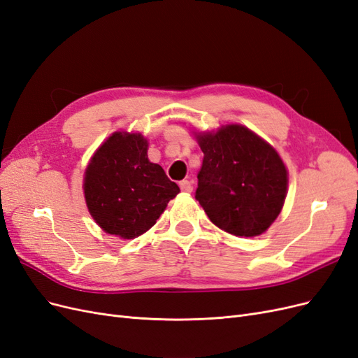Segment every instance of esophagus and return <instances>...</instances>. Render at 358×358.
<instances>
[{
    "label": "esophagus",
    "instance_id": "1",
    "mask_svg": "<svg viewBox=\"0 0 358 358\" xmlns=\"http://www.w3.org/2000/svg\"><path fill=\"white\" fill-rule=\"evenodd\" d=\"M179 187L183 192H191L192 191V183L189 180H180Z\"/></svg>",
    "mask_w": 358,
    "mask_h": 358
}]
</instances>
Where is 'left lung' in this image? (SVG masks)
<instances>
[{
  "mask_svg": "<svg viewBox=\"0 0 358 358\" xmlns=\"http://www.w3.org/2000/svg\"><path fill=\"white\" fill-rule=\"evenodd\" d=\"M197 140L204 158L196 200L209 220L234 236L264 233L287 196V169L276 150L242 125Z\"/></svg>",
  "mask_w": 358,
  "mask_h": 358,
  "instance_id": "left-lung-1",
  "label": "left lung"
}]
</instances>
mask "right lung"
<instances>
[{
    "label": "right lung",
    "instance_id": "right-lung-1",
    "mask_svg": "<svg viewBox=\"0 0 358 358\" xmlns=\"http://www.w3.org/2000/svg\"><path fill=\"white\" fill-rule=\"evenodd\" d=\"M85 199L95 222L124 239L152 227L179 187L148 159L140 134L115 133L92 157L85 175Z\"/></svg>",
    "mask_w": 358,
    "mask_h": 358
}]
</instances>
